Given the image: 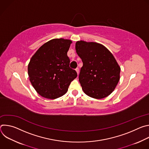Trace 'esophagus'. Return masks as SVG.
<instances>
[{"label": "esophagus", "mask_w": 149, "mask_h": 149, "mask_svg": "<svg viewBox=\"0 0 149 149\" xmlns=\"http://www.w3.org/2000/svg\"><path fill=\"white\" fill-rule=\"evenodd\" d=\"M75 71H76V72H77V74L78 75V74H79V69L77 68H76V69H75Z\"/></svg>", "instance_id": "obj_1"}]
</instances>
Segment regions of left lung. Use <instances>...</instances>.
Returning <instances> with one entry per match:
<instances>
[{
    "mask_svg": "<svg viewBox=\"0 0 149 149\" xmlns=\"http://www.w3.org/2000/svg\"><path fill=\"white\" fill-rule=\"evenodd\" d=\"M75 49L83 63L79 81L84 93L95 99L109 96L120 80V67L113 55L94 42L77 41Z\"/></svg>",
    "mask_w": 149,
    "mask_h": 149,
    "instance_id": "8db88e82",
    "label": "left lung"
}]
</instances>
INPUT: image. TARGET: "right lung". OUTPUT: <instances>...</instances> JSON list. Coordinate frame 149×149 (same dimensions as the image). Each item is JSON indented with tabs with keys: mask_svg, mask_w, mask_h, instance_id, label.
I'll return each mask as SVG.
<instances>
[{
	"mask_svg": "<svg viewBox=\"0 0 149 149\" xmlns=\"http://www.w3.org/2000/svg\"><path fill=\"white\" fill-rule=\"evenodd\" d=\"M71 43L69 39H53L42 45L31 58L28 67L29 80L42 97L55 99L62 96L77 78L67 56Z\"/></svg>",
	"mask_w": 149,
	"mask_h": 149,
	"instance_id": "add662e5",
	"label": "right lung"
}]
</instances>
